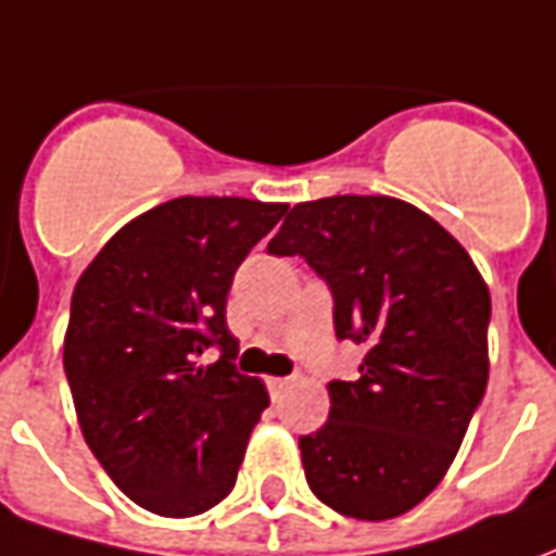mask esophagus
<instances>
[{
  "mask_svg": "<svg viewBox=\"0 0 556 556\" xmlns=\"http://www.w3.org/2000/svg\"><path fill=\"white\" fill-rule=\"evenodd\" d=\"M289 384H291V378H267V390H270L274 396H277V393H282V390H286Z\"/></svg>",
  "mask_w": 556,
  "mask_h": 556,
  "instance_id": "1",
  "label": "esophagus"
}]
</instances>
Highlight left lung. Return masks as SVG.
I'll return each instance as SVG.
<instances>
[{
	"instance_id": "obj_1",
	"label": "left lung",
	"mask_w": 556,
	"mask_h": 556,
	"mask_svg": "<svg viewBox=\"0 0 556 556\" xmlns=\"http://www.w3.org/2000/svg\"><path fill=\"white\" fill-rule=\"evenodd\" d=\"M303 255L333 291L339 339L366 349L330 381V417L301 438L321 503L384 521L426 501L453 465L489 384L485 279L441 223L393 195L301 202L267 243Z\"/></svg>"
}]
</instances>
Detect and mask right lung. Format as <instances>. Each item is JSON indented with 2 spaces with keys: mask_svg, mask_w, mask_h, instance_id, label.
Returning <instances> with one entry per match:
<instances>
[{
  "mask_svg": "<svg viewBox=\"0 0 556 556\" xmlns=\"http://www.w3.org/2000/svg\"><path fill=\"white\" fill-rule=\"evenodd\" d=\"M286 211L241 195H181L122 226L77 279L65 375L79 429L148 513L190 518L235 489L270 399L231 363L226 294ZM211 344L224 354L205 367L198 357Z\"/></svg>",
  "mask_w": 556,
  "mask_h": 556,
  "instance_id": "1",
  "label": "right lung"
}]
</instances>
